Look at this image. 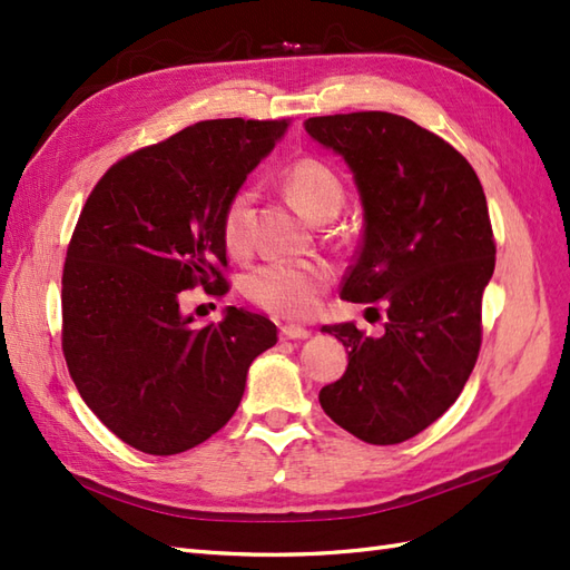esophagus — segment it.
I'll return each instance as SVG.
<instances>
[{
	"label": "esophagus",
	"mask_w": 570,
	"mask_h": 570,
	"mask_svg": "<svg viewBox=\"0 0 570 570\" xmlns=\"http://www.w3.org/2000/svg\"><path fill=\"white\" fill-rule=\"evenodd\" d=\"M311 333L306 328H301V325H282V337L284 341H306Z\"/></svg>",
	"instance_id": "esophagus-1"
}]
</instances>
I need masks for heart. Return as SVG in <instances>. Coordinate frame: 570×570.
Here are the masks:
<instances>
[{
  "mask_svg": "<svg viewBox=\"0 0 570 570\" xmlns=\"http://www.w3.org/2000/svg\"><path fill=\"white\" fill-rule=\"evenodd\" d=\"M284 190L301 213L311 220L328 223L341 210L345 186L335 168L318 156H301L284 171ZM252 188H237L227 198L220 215V235L227 252L245 254L249 249ZM333 266L323 259L313 262H266L245 276V296L254 306L278 318H311L318 311L325 288L333 282Z\"/></svg>",
  "mask_w": 570,
  "mask_h": 570,
  "instance_id": "1",
  "label": "heart"
}]
</instances>
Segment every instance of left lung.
<instances>
[{"mask_svg": "<svg viewBox=\"0 0 570 570\" xmlns=\"http://www.w3.org/2000/svg\"><path fill=\"white\" fill-rule=\"evenodd\" d=\"M306 131L343 154L365 208L341 296L386 318L382 337L325 325L347 370L321 406L360 441L402 443L451 409L480 355L498 252L485 190L463 154L402 115L311 117Z\"/></svg>", "mask_w": 570, "mask_h": 570, "instance_id": "8db88e82", "label": "left lung"}]
</instances>
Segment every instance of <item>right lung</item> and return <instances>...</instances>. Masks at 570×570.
Returning <instances> with one entry per match:
<instances>
[{
    "label": "right lung",
    "instance_id": "obj_1",
    "mask_svg": "<svg viewBox=\"0 0 570 570\" xmlns=\"http://www.w3.org/2000/svg\"><path fill=\"white\" fill-rule=\"evenodd\" d=\"M292 119H205L107 168L63 264L60 345L82 402L127 445L176 455L220 431L276 325L242 308L196 331L188 288L225 296L220 215Z\"/></svg>",
    "mask_w": 570,
    "mask_h": 570
}]
</instances>
